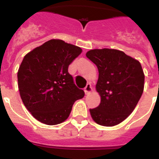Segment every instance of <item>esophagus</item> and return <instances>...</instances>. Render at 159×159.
<instances>
[{
	"label": "esophagus",
	"instance_id": "34e87169",
	"mask_svg": "<svg viewBox=\"0 0 159 159\" xmlns=\"http://www.w3.org/2000/svg\"><path fill=\"white\" fill-rule=\"evenodd\" d=\"M92 91V85L90 84V83H87L86 87L84 88V92L86 93V95H88L89 93H91Z\"/></svg>",
	"mask_w": 159,
	"mask_h": 159
}]
</instances>
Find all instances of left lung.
<instances>
[{
    "label": "left lung",
    "instance_id": "left-lung-1",
    "mask_svg": "<svg viewBox=\"0 0 159 159\" xmlns=\"http://www.w3.org/2000/svg\"><path fill=\"white\" fill-rule=\"evenodd\" d=\"M86 56L99 72L96 88L101 103L90 109L92 118L100 125H116L133 112L143 94L144 74L140 62L111 48L92 49Z\"/></svg>",
    "mask_w": 159,
    "mask_h": 159
}]
</instances>
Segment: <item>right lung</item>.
Returning <instances> with one entry per match:
<instances>
[{
	"mask_svg": "<svg viewBox=\"0 0 159 159\" xmlns=\"http://www.w3.org/2000/svg\"><path fill=\"white\" fill-rule=\"evenodd\" d=\"M82 51L61 39H50L24 57L17 73L20 95L41 123L61 124L68 118L74 102L84 97L67 71Z\"/></svg>",
	"mask_w": 159,
	"mask_h": 159,
	"instance_id": "right-lung-1",
	"label": "right lung"
}]
</instances>
